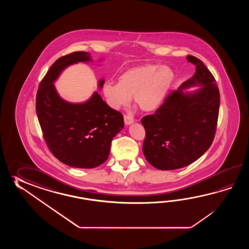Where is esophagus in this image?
<instances>
[{
  "label": "esophagus",
  "mask_w": 249,
  "mask_h": 249,
  "mask_svg": "<svg viewBox=\"0 0 249 249\" xmlns=\"http://www.w3.org/2000/svg\"><path fill=\"white\" fill-rule=\"evenodd\" d=\"M124 124H125L126 125H129V124H132V123L134 122V120H133V117H131V116H127V115H124Z\"/></svg>",
  "instance_id": "1"
}]
</instances>
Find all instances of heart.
Wrapping results in <instances>:
<instances>
[{
	"instance_id": "heart-1",
	"label": "heart",
	"mask_w": 249,
	"mask_h": 249,
	"mask_svg": "<svg viewBox=\"0 0 249 249\" xmlns=\"http://www.w3.org/2000/svg\"><path fill=\"white\" fill-rule=\"evenodd\" d=\"M175 80V73L167 66L147 64L129 69L118 78L103 85L102 92L107 105L118 110L128 106L132 96L143 111H153L164 101Z\"/></svg>"
}]
</instances>
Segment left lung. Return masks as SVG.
Segmentation results:
<instances>
[{
  "mask_svg": "<svg viewBox=\"0 0 249 249\" xmlns=\"http://www.w3.org/2000/svg\"><path fill=\"white\" fill-rule=\"evenodd\" d=\"M196 72L171 92L153 115L142 117L146 131L142 150L149 164L159 170L182 168L199 159L213 143L220 107L215 79L200 59L188 55ZM202 86L193 93L182 89Z\"/></svg>",
  "mask_w": 249,
  "mask_h": 249,
  "instance_id": "1",
  "label": "left lung"
}]
</instances>
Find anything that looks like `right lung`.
<instances>
[{"label": "right lung", "mask_w": 249, "mask_h": 249, "mask_svg": "<svg viewBox=\"0 0 249 249\" xmlns=\"http://www.w3.org/2000/svg\"><path fill=\"white\" fill-rule=\"evenodd\" d=\"M91 61L90 55L75 52L57 59L42 78L36 94V114L50 151L63 164L94 168L106 161L113 138L124 128V117L95 91L84 103L60 98L53 83L70 65ZM104 80L99 82L102 88Z\"/></svg>", "instance_id": "right-lung-1"}]
</instances>
